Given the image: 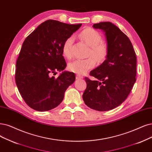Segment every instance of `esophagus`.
Wrapping results in <instances>:
<instances>
[{"label": "esophagus", "mask_w": 152, "mask_h": 152, "mask_svg": "<svg viewBox=\"0 0 152 152\" xmlns=\"http://www.w3.org/2000/svg\"><path fill=\"white\" fill-rule=\"evenodd\" d=\"M76 77L77 80H81V79H83V76H81V75H77Z\"/></svg>", "instance_id": "esophagus-1"}]
</instances>
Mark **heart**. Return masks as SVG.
I'll use <instances>...</instances> for the list:
<instances>
[{"label": "heart", "instance_id": "obj_1", "mask_svg": "<svg viewBox=\"0 0 152 152\" xmlns=\"http://www.w3.org/2000/svg\"><path fill=\"white\" fill-rule=\"evenodd\" d=\"M82 40L88 46L89 49L87 56H92L86 59H77L69 64V69L77 74H85L89 70L92 69L98 63H102L105 60L108 54V45L102 41V35L96 30L88 27L84 29L80 34ZM74 37L69 36L64 41L63 46V53L67 58L70 59L72 56V44Z\"/></svg>", "mask_w": 152, "mask_h": 152}]
</instances>
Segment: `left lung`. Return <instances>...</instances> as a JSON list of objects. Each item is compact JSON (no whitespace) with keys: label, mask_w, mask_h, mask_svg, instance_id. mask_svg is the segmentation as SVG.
Masks as SVG:
<instances>
[{"label":"left lung","mask_w":152,"mask_h":152,"mask_svg":"<svg viewBox=\"0 0 152 152\" xmlns=\"http://www.w3.org/2000/svg\"><path fill=\"white\" fill-rule=\"evenodd\" d=\"M93 27L105 32L108 45L106 59L85 77L87 87L83 95L85 103L99 111L116 108L126 99L136 81L137 56L130 39L110 22Z\"/></svg>","instance_id":"left-lung-1"}]
</instances>
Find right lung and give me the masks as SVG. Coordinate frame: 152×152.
<instances>
[{"mask_svg":"<svg viewBox=\"0 0 152 152\" xmlns=\"http://www.w3.org/2000/svg\"><path fill=\"white\" fill-rule=\"evenodd\" d=\"M81 25L48 20L24 40L16 62L15 79L22 98L31 108L46 111L57 107L75 82L74 72L63 71L58 77L53 75L66 68L63 43Z\"/></svg>","mask_w":152,"mask_h":152,"instance_id":"obj_1","label":"right lung"}]
</instances>
